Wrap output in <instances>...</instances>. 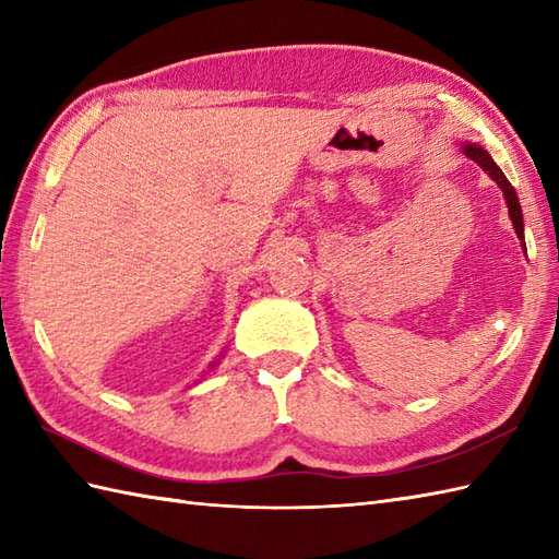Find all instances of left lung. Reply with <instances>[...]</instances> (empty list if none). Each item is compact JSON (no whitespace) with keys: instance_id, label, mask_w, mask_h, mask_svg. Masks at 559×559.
Segmentation results:
<instances>
[{"instance_id":"left-lung-1","label":"left lung","mask_w":559,"mask_h":559,"mask_svg":"<svg viewBox=\"0 0 559 559\" xmlns=\"http://www.w3.org/2000/svg\"><path fill=\"white\" fill-rule=\"evenodd\" d=\"M463 153H466V156L471 158V160H476L480 168L488 173L492 180L500 185V189L504 192V199H507V206H509V218H512V225L516 228V235L521 237V240H524V216H521V206H519V197H516V192H514V187L509 185V180L504 177V173L497 168L495 165V160L488 156V151H483L480 146H463ZM524 249H526V245H524Z\"/></svg>"}]
</instances>
